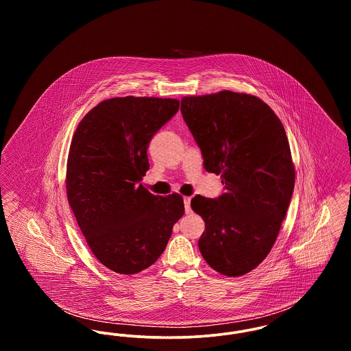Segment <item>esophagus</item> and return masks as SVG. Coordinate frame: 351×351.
I'll list each match as a JSON object with an SVG mask.
<instances>
[{"label":"esophagus","instance_id":"1","mask_svg":"<svg viewBox=\"0 0 351 351\" xmlns=\"http://www.w3.org/2000/svg\"><path fill=\"white\" fill-rule=\"evenodd\" d=\"M184 209L185 213H191V197H184Z\"/></svg>","mask_w":351,"mask_h":351}]
</instances>
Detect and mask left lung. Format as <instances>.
<instances>
[{"label": "left lung", "mask_w": 351, "mask_h": 351, "mask_svg": "<svg viewBox=\"0 0 351 351\" xmlns=\"http://www.w3.org/2000/svg\"><path fill=\"white\" fill-rule=\"evenodd\" d=\"M180 110L204 167L225 184L216 199L197 195L191 201L205 221L201 255L222 275H245L272 249L293 193L283 123L266 102L232 90L183 97Z\"/></svg>", "instance_id": "8db88e82"}]
</instances>
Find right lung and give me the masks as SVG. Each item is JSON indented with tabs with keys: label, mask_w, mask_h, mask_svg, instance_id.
<instances>
[{
	"label": "right lung",
	"mask_w": 351,
	"mask_h": 351,
	"mask_svg": "<svg viewBox=\"0 0 351 351\" xmlns=\"http://www.w3.org/2000/svg\"><path fill=\"white\" fill-rule=\"evenodd\" d=\"M180 101L114 97L79 123L67 162L68 202L89 249L105 267L133 275L150 267L184 215L178 193L155 196L142 184L151 138Z\"/></svg>",
	"instance_id": "obj_1"
}]
</instances>
